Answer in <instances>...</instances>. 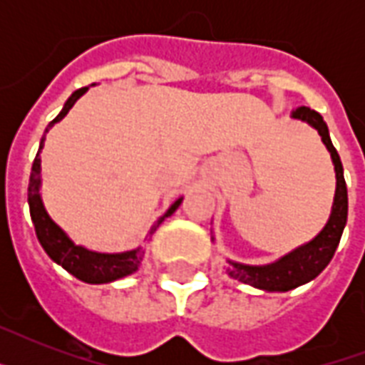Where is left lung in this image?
<instances>
[{"mask_svg": "<svg viewBox=\"0 0 365 365\" xmlns=\"http://www.w3.org/2000/svg\"><path fill=\"white\" fill-rule=\"evenodd\" d=\"M292 115L295 119L307 121L318 130L322 136V142L331 153L335 165V176H337V189H335V200L334 210L329 216L328 225L322 229V233L318 235L317 239L309 242L303 248L295 250L289 255L282 257L278 263L265 267H250L240 265V263H231L233 269L229 274L244 284H250L254 288L269 289V292H288L292 288H297L301 284L309 282L314 277L326 269L331 257H334L335 250L339 246L341 235L345 229L346 214H349V195H346V183L343 176V165H341L339 153L334 148V143L329 140L328 126L324 123L322 115L318 111L299 106L295 108Z\"/></svg>", "mask_w": 365, "mask_h": 365, "instance_id": "8db88e82", "label": "left lung"}]
</instances>
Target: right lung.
<instances>
[{"mask_svg":"<svg viewBox=\"0 0 365 365\" xmlns=\"http://www.w3.org/2000/svg\"><path fill=\"white\" fill-rule=\"evenodd\" d=\"M88 87H83L79 91L71 94L68 102H66L64 110L60 111L56 119L51 121L48 128L58 123L60 119H64L66 113L73 108L79 96L87 93ZM43 143H45V136L41 138V143H39V151L43 149ZM39 151H37L36 159H34V165H31V174H30V187H28V205H30V216L31 222H34V227H36V235L39 244L43 246V250L47 252V255L54 263H58L66 269V271L73 274L76 278L83 280L87 284H106L113 282L117 278H123L126 274H132L136 271L140 261L143 259V250H132V252H126V254H96V252H91V250L83 248V246H76L68 237L64 235V231L56 225V223L48 217V214L43 208L41 197H39V183H41V159H39ZM182 199H178L174 205L170 206V210L166 212L165 216L160 217L159 222L155 223L151 233L157 231L160 223L165 222V217H168L172 212H176V208L180 206Z\"/></svg>","mask_w":365,"mask_h":365,"instance_id":"obj_1","label":"right lung"}]
</instances>
